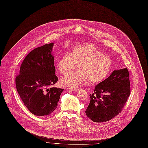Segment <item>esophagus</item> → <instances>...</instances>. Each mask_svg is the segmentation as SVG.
I'll return each instance as SVG.
<instances>
[{"label":"esophagus","mask_w":148,"mask_h":148,"mask_svg":"<svg viewBox=\"0 0 148 148\" xmlns=\"http://www.w3.org/2000/svg\"><path fill=\"white\" fill-rule=\"evenodd\" d=\"M68 89L70 90V91H76L78 90V87H69Z\"/></svg>","instance_id":"esophagus-1"}]
</instances>
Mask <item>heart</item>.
Segmentation results:
<instances>
[{"label": "heart", "instance_id": "heart-1", "mask_svg": "<svg viewBox=\"0 0 148 148\" xmlns=\"http://www.w3.org/2000/svg\"><path fill=\"white\" fill-rule=\"evenodd\" d=\"M75 72L61 79L64 86H77L87 80L96 84L103 81L110 73L111 60L91 45H81L73 47L72 53H66L60 58L57 69L66 75L76 67Z\"/></svg>", "mask_w": 148, "mask_h": 148}]
</instances>
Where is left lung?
<instances>
[{
	"mask_svg": "<svg viewBox=\"0 0 148 148\" xmlns=\"http://www.w3.org/2000/svg\"><path fill=\"white\" fill-rule=\"evenodd\" d=\"M129 76L126 68L114 70L95 86L86 111L90 119L95 122H105L120 113L130 95Z\"/></svg>",
	"mask_w": 148,
	"mask_h": 148,
	"instance_id": "left-lung-1",
	"label": "left lung"
}]
</instances>
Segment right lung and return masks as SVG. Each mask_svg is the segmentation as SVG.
I'll list each match as a JSON object with an SVG mask.
<instances>
[{
    "label": "right lung",
    "instance_id": "1",
    "mask_svg": "<svg viewBox=\"0 0 148 148\" xmlns=\"http://www.w3.org/2000/svg\"><path fill=\"white\" fill-rule=\"evenodd\" d=\"M54 43L36 48L25 57L16 78L18 93L26 107L36 116L51 114L57 108L62 88L52 87L55 75Z\"/></svg>",
    "mask_w": 148,
    "mask_h": 148
}]
</instances>
